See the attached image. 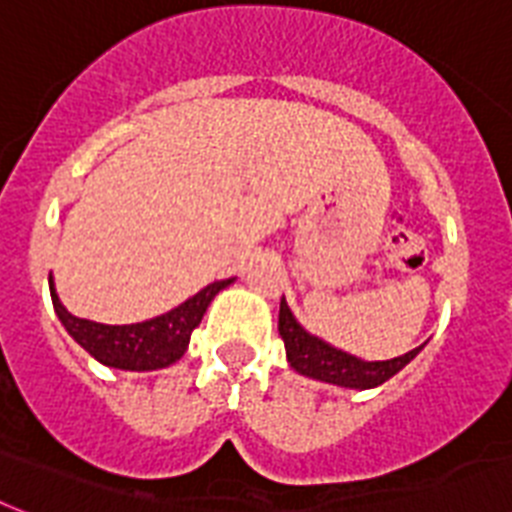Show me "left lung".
Masks as SVG:
<instances>
[{
	"label": "left lung",
	"instance_id": "left-lung-1",
	"mask_svg": "<svg viewBox=\"0 0 512 512\" xmlns=\"http://www.w3.org/2000/svg\"><path fill=\"white\" fill-rule=\"evenodd\" d=\"M278 334L284 339L286 357H289L294 371L302 373V376L326 381V384L350 386V389H371V386L384 384L421 352V347H415V350L394 357V360L365 363L360 357L334 350L331 344L321 342L318 336L307 334L284 299H281V310H278Z\"/></svg>",
	"mask_w": 512,
	"mask_h": 512
}]
</instances>
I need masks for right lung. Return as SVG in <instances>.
Instances as JSON below:
<instances>
[{"label": "right lung", "instance_id": "obj_1", "mask_svg": "<svg viewBox=\"0 0 512 512\" xmlns=\"http://www.w3.org/2000/svg\"><path fill=\"white\" fill-rule=\"evenodd\" d=\"M231 281L234 278L215 281L191 299H186L184 305L173 307L170 313L157 315L152 321L131 323V326H105V323L83 321V318L70 315L54 292L52 278H49V292H52L54 313L62 326L68 328V334L91 357H97L99 363L120 368V371H157V368H168L181 360L189 347L191 331L202 323V315L215 294L226 289Z\"/></svg>", "mask_w": 512, "mask_h": 512}]
</instances>
